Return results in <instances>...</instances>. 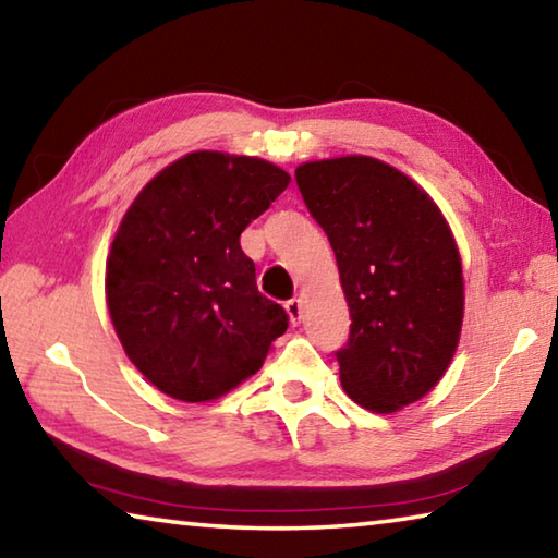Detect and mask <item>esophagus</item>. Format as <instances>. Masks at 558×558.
<instances>
[{"instance_id":"1","label":"esophagus","mask_w":558,"mask_h":558,"mask_svg":"<svg viewBox=\"0 0 558 558\" xmlns=\"http://www.w3.org/2000/svg\"><path fill=\"white\" fill-rule=\"evenodd\" d=\"M286 310H288V315H290V323H292V325H298V323H300V315H302V305H300V300H298V298L288 300V302H286Z\"/></svg>"}]
</instances>
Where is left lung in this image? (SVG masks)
<instances>
[{"label": "left lung", "instance_id": "8db88e82", "mask_svg": "<svg viewBox=\"0 0 558 558\" xmlns=\"http://www.w3.org/2000/svg\"><path fill=\"white\" fill-rule=\"evenodd\" d=\"M307 211L332 245L349 305L339 379L374 413L418 401L446 374L462 327V266L430 196L374 157L295 169Z\"/></svg>", "mask_w": 558, "mask_h": 558}]
</instances>
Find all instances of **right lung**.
<instances>
[{"label": "right lung", "mask_w": 558, "mask_h": 558, "mask_svg": "<svg viewBox=\"0 0 558 558\" xmlns=\"http://www.w3.org/2000/svg\"><path fill=\"white\" fill-rule=\"evenodd\" d=\"M288 184L266 159L192 153L122 216L106 266L110 319L130 362L162 393L219 399L260 369L288 329L241 248L245 226Z\"/></svg>", "instance_id": "add662e5"}]
</instances>
